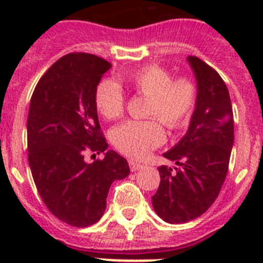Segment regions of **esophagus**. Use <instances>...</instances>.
I'll list each match as a JSON object with an SVG mask.
<instances>
[{"label": "esophagus", "mask_w": 263, "mask_h": 263, "mask_svg": "<svg viewBox=\"0 0 263 263\" xmlns=\"http://www.w3.org/2000/svg\"><path fill=\"white\" fill-rule=\"evenodd\" d=\"M129 167L132 171H138V170L143 168V166L141 163H137L134 160H129Z\"/></svg>", "instance_id": "34e87169"}]
</instances>
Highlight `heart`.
<instances>
[{
	"label": "heart",
	"mask_w": 263,
	"mask_h": 263,
	"mask_svg": "<svg viewBox=\"0 0 263 263\" xmlns=\"http://www.w3.org/2000/svg\"><path fill=\"white\" fill-rule=\"evenodd\" d=\"M137 95L147 97L145 121H127L111 132V143L118 152L141 159L166 139L163 122L170 130H179L190 122L197 101V88L191 79H173L163 67L143 66L122 78ZM95 105L104 118L115 121L124 116V90L113 80L100 81L95 90Z\"/></svg>",
	"instance_id": "obj_1"
}]
</instances>
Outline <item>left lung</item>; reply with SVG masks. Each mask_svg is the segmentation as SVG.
Returning <instances> with one entry per match:
<instances>
[{"label": "left lung", "instance_id": "8db88e82", "mask_svg": "<svg viewBox=\"0 0 263 263\" xmlns=\"http://www.w3.org/2000/svg\"><path fill=\"white\" fill-rule=\"evenodd\" d=\"M197 81V101L187 133L163 157L178 167L160 166L152 197L160 218L183 224L203 215L217 199L227 178L234 141L233 110L224 80L196 57H188Z\"/></svg>", "mask_w": 263, "mask_h": 263}]
</instances>
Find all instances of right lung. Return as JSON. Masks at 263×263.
Listing matches in <instances>:
<instances>
[{"label":"right lung","mask_w":263,"mask_h":263,"mask_svg":"<svg viewBox=\"0 0 263 263\" xmlns=\"http://www.w3.org/2000/svg\"><path fill=\"white\" fill-rule=\"evenodd\" d=\"M111 64L92 53L60 58L38 81L30 100L27 152L32 179L51 213L72 227L101 218L115 180L129 175L127 160L106 150L95 90ZM87 151L104 153L87 164Z\"/></svg>","instance_id":"obj_1"}]
</instances>
